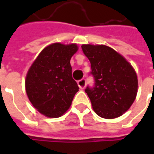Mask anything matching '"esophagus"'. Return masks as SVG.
I'll return each instance as SVG.
<instances>
[{
    "instance_id": "esophagus-1",
    "label": "esophagus",
    "mask_w": 154,
    "mask_h": 154,
    "mask_svg": "<svg viewBox=\"0 0 154 154\" xmlns=\"http://www.w3.org/2000/svg\"><path fill=\"white\" fill-rule=\"evenodd\" d=\"M78 86L80 87L81 90H83V89H85V87L86 86V81L85 79H82V80H80L78 81Z\"/></svg>"
}]
</instances>
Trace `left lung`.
<instances>
[{"label":"left lung","instance_id":"obj_1","mask_svg":"<svg viewBox=\"0 0 154 154\" xmlns=\"http://www.w3.org/2000/svg\"><path fill=\"white\" fill-rule=\"evenodd\" d=\"M81 48L91 62L95 80V86L86 89L93 110L105 119L124 114L138 92V79L133 66L109 46L82 45Z\"/></svg>","mask_w":154,"mask_h":154}]
</instances>
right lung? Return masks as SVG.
Returning a JSON list of instances; mask_svg holds the SVG:
<instances>
[{
	"label": "right lung",
	"instance_id": "obj_1",
	"mask_svg": "<svg viewBox=\"0 0 154 154\" xmlns=\"http://www.w3.org/2000/svg\"><path fill=\"white\" fill-rule=\"evenodd\" d=\"M78 50L76 44H51L39 53L27 71V97L33 107L47 117L63 115L79 91L70 65L71 57Z\"/></svg>",
	"mask_w": 154,
	"mask_h": 154
}]
</instances>
